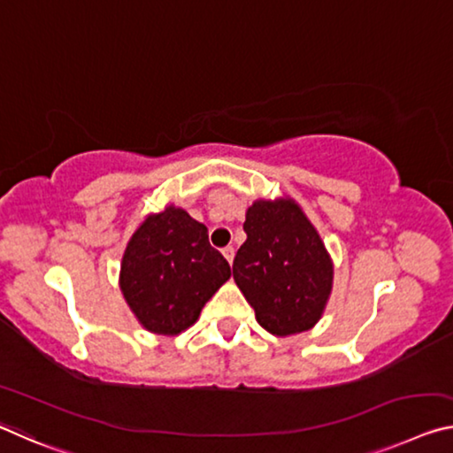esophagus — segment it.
Returning <instances> with one entry per match:
<instances>
[{
    "label": "esophagus",
    "mask_w": 453,
    "mask_h": 453,
    "mask_svg": "<svg viewBox=\"0 0 453 453\" xmlns=\"http://www.w3.org/2000/svg\"><path fill=\"white\" fill-rule=\"evenodd\" d=\"M221 254H224V257H226V260L229 262V265L234 264V256H235V250H234V246H227V248H224V250H221Z\"/></svg>",
    "instance_id": "1"
}]
</instances>
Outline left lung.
<instances>
[{
  "label": "left lung",
  "mask_w": 453,
  "mask_h": 453,
  "mask_svg": "<svg viewBox=\"0 0 453 453\" xmlns=\"http://www.w3.org/2000/svg\"><path fill=\"white\" fill-rule=\"evenodd\" d=\"M248 234L234 260V280L262 328L276 336L311 330L333 292L334 264L317 227L288 196L256 199Z\"/></svg>",
  "instance_id": "8db88e82"
}]
</instances>
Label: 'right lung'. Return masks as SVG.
Returning <instances> with one entry per match:
<instances>
[{
  "instance_id": "obj_1",
  "label": "right lung",
  "mask_w": 453,
  "mask_h": 453,
  "mask_svg": "<svg viewBox=\"0 0 453 453\" xmlns=\"http://www.w3.org/2000/svg\"><path fill=\"white\" fill-rule=\"evenodd\" d=\"M232 268L210 246L207 227L173 203L149 213L128 240L119 288L139 325L175 336L196 325L201 308L224 286Z\"/></svg>"
}]
</instances>
